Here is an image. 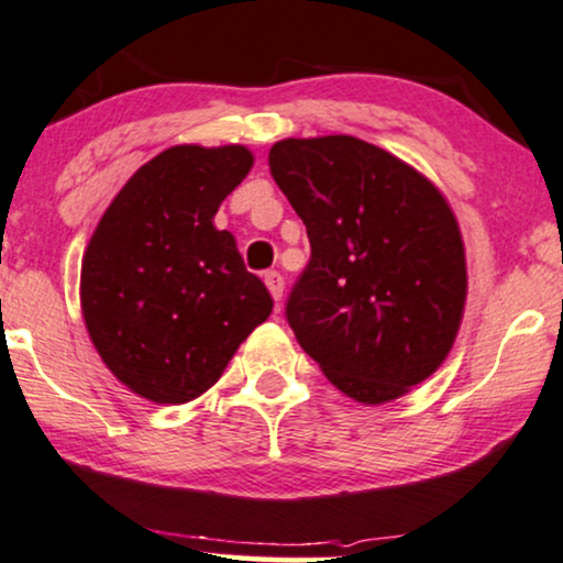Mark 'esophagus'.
<instances>
[{"label":"esophagus","instance_id":"obj_1","mask_svg":"<svg viewBox=\"0 0 563 563\" xmlns=\"http://www.w3.org/2000/svg\"><path fill=\"white\" fill-rule=\"evenodd\" d=\"M265 286L269 288V294H273L275 301H280L283 288H286V280H283V275L277 273V269H267V273H265Z\"/></svg>","mask_w":563,"mask_h":563}]
</instances>
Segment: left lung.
<instances>
[{"instance_id": "8db88e82", "label": "left lung", "mask_w": 563, "mask_h": 563, "mask_svg": "<svg viewBox=\"0 0 563 563\" xmlns=\"http://www.w3.org/2000/svg\"><path fill=\"white\" fill-rule=\"evenodd\" d=\"M267 161L311 246L286 301L303 351L366 405L429 379L454 343L467 290L444 197L400 158L347 134L275 142Z\"/></svg>"}]
</instances>
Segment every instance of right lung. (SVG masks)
<instances>
[{"label":"right lung","instance_id":"right-lung-1","mask_svg":"<svg viewBox=\"0 0 563 563\" xmlns=\"http://www.w3.org/2000/svg\"><path fill=\"white\" fill-rule=\"evenodd\" d=\"M252 163L241 145L168 147L124 184L92 233L85 324L113 376L147 400H195L273 311L236 241L212 225Z\"/></svg>","mask_w":563,"mask_h":563}]
</instances>
